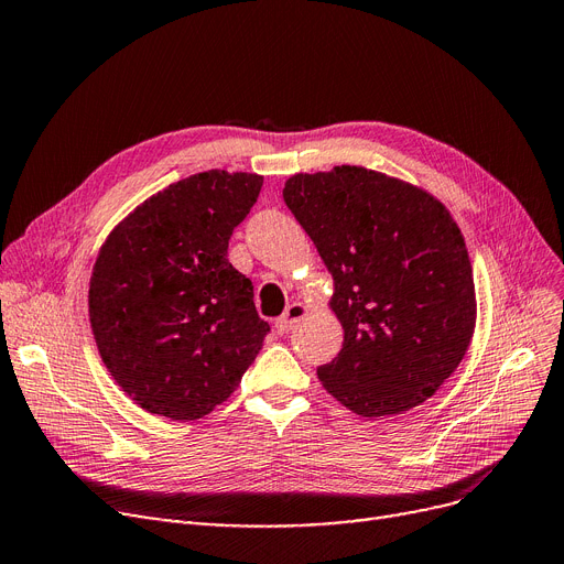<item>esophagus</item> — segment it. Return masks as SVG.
<instances>
[{"label":"esophagus","instance_id":"esophagus-1","mask_svg":"<svg viewBox=\"0 0 564 564\" xmlns=\"http://www.w3.org/2000/svg\"><path fill=\"white\" fill-rule=\"evenodd\" d=\"M306 315V306L304 304H300V302H292L285 311H283V315L281 317H276V329L279 332H290L292 329V325H295L297 321H302V317Z\"/></svg>","mask_w":564,"mask_h":564}]
</instances>
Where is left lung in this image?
<instances>
[{"instance_id": "1", "label": "left lung", "mask_w": 564, "mask_h": 564, "mask_svg": "<svg viewBox=\"0 0 564 564\" xmlns=\"http://www.w3.org/2000/svg\"><path fill=\"white\" fill-rule=\"evenodd\" d=\"M283 200L334 276L343 348L317 366L325 389L361 417L433 397L475 329L470 258L443 203L359 165L290 177Z\"/></svg>"}]
</instances>
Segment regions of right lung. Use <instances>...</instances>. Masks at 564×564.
<instances>
[{
  "label": "right lung",
  "instance_id": "obj_1",
  "mask_svg": "<svg viewBox=\"0 0 564 564\" xmlns=\"http://www.w3.org/2000/svg\"><path fill=\"white\" fill-rule=\"evenodd\" d=\"M260 175L209 173L170 184L119 224L96 258L89 321L117 384L144 410L191 422L221 405L269 325L253 283L228 262Z\"/></svg>",
  "mask_w": 564,
  "mask_h": 564
}]
</instances>
